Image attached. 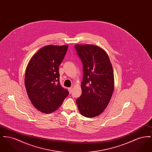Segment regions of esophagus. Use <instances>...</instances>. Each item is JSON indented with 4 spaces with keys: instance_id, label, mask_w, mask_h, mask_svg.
Instances as JSON below:
<instances>
[{
    "instance_id": "obj_1",
    "label": "esophagus",
    "mask_w": 152,
    "mask_h": 152,
    "mask_svg": "<svg viewBox=\"0 0 152 152\" xmlns=\"http://www.w3.org/2000/svg\"><path fill=\"white\" fill-rule=\"evenodd\" d=\"M68 91H69V94H71L72 93V88H68Z\"/></svg>"
}]
</instances>
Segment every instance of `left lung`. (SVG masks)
<instances>
[{
  "mask_svg": "<svg viewBox=\"0 0 152 152\" xmlns=\"http://www.w3.org/2000/svg\"><path fill=\"white\" fill-rule=\"evenodd\" d=\"M75 48L83 64L82 94L76 102L80 113L92 118L108 106L114 90V75L108 54L100 47L76 44Z\"/></svg>",
  "mask_w": 152,
  "mask_h": 152,
  "instance_id": "8db88e82",
  "label": "left lung"
}]
</instances>
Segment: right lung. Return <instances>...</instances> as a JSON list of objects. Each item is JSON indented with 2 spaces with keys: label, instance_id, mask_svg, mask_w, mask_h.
I'll return each instance as SVG.
<instances>
[{
  "label": "right lung",
  "instance_id": "1",
  "mask_svg": "<svg viewBox=\"0 0 152 152\" xmlns=\"http://www.w3.org/2000/svg\"><path fill=\"white\" fill-rule=\"evenodd\" d=\"M67 45L45 46L29 60L25 74V87L33 105L44 113L57 110L69 94L60 84L59 65Z\"/></svg>",
  "mask_w": 152,
  "mask_h": 152
}]
</instances>
